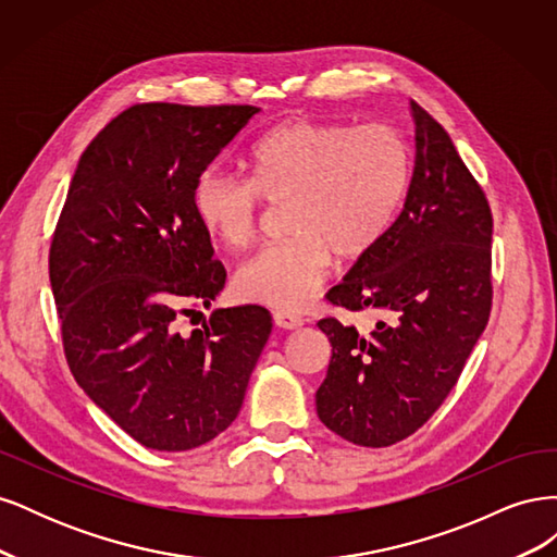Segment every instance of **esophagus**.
Instances as JSON below:
<instances>
[{"label":"esophagus","mask_w":557,"mask_h":557,"mask_svg":"<svg viewBox=\"0 0 557 557\" xmlns=\"http://www.w3.org/2000/svg\"><path fill=\"white\" fill-rule=\"evenodd\" d=\"M274 323L283 330H297V327L305 325V320H301L295 313H290V311H274Z\"/></svg>","instance_id":"1"}]
</instances>
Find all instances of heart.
<instances>
[{
  "label": "heart",
  "instance_id": "1",
  "mask_svg": "<svg viewBox=\"0 0 557 557\" xmlns=\"http://www.w3.org/2000/svg\"><path fill=\"white\" fill-rule=\"evenodd\" d=\"M250 178L215 166L193 188L197 221L225 248L256 239L262 209L288 205V239L264 246L234 276V288L258 305L305 309L325 281L332 252L358 260L393 225L409 188L411 158L387 125L352 127L290 117L252 146Z\"/></svg>",
  "mask_w": 557,
  "mask_h": 557
}]
</instances>
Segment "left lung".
Here are the masks:
<instances>
[{
  "label": "left lung",
  "instance_id": "obj_1",
  "mask_svg": "<svg viewBox=\"0 0 557 557\" xmlns=\"http://www.w3.org/2000/svg\"><path fill=\"white\" fill-rule=\"evenodd\" d=\"M416 164L383 239L325 295L381 318L369 334L318 327L332 358L318 418L342 440L383 448L423 428L458 383L493 309V213L446 129L416 102Z\"/></svg>",
  "mask_w": 557,
  "mask_h": 557
}]
</instances>
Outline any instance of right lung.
Masks as SVG:
<instances>
[{"label": "right lung", "mask_w": 557, "mask_h": 557, "mask_svg": "<svg viewBox=\"0 0 557 557\" xmlns=\"http://www.w3.org/2000/svg\"><path fill=\"white\" fill-rule=\"evenodd\" d=\"M256 113L125 109L81 156L58 218L48 274L66 364L146 448L190 450L227 430L272 332V315L252 305L178 332V318L209 307L227 278L197 221L195 181Z\"/></svg>", "instance_id": "add662e5"}]
</instances>
